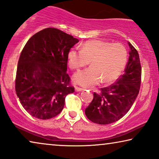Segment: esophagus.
<instances>
[{
	"label": "esophagus",
	"mask_w": 159,
	"mask_h": 159,
	"mask_svg": "<svg viewBox=\"0 0 159 159\" xmlns=\"http://www.w3.org/2000/svg\"><path fill=\"white\" fill-rule=\"evenodd\" d=\"M83 90V89L81 87H78V86H75V92H81Z\"/></svg>",
	"instance_id": "1"
}]
</instances>
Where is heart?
Instances as JSON below:
<instances>
[{"label":"heart","instance_id":"heart-1","mask_svg":"<svg viewBox=\"0 0 159 159\" xmlns=\"http://www.w3.org/2000/svg\"><path fill=\"white\" fill-rule=\"evenodd\" d=\"M128 53L125 46L102 40L86 41L82 48H72L67 54L71 69L79 70L91 61L92 66L73 76L75 84L92 87L99 84L109 83L117 79L125 68Z\"/></svg>","mask_w":159,"mask_h":159}]
</instances>
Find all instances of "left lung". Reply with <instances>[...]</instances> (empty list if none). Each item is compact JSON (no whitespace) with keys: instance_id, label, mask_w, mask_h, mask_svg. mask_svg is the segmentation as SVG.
<instances>
[{"instance_id":"8db88e82","label":"left lung","mask_w":159,"mask_h":159,"mask_svg":"<svg viewBox=\"0 0 159 159\" xmlns=\"http://www.w3.org/2000/svg\"><path fill=\"white\" fill-rule=\"evenodd\" d=\"M129 46V57L125 73L100 93L94 92L92 102L85 110L91 121L98 124H109L124 117L129 111L139 94L141 84L142 67L139 54L134 46Z\"/></svg>"}]
</instances>
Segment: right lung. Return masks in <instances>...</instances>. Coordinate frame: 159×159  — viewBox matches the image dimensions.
<instances>
[{
  "label": "right lung",
  "mask_w": 159,
  "mask_h": 159,
  "mask_svg": "<svg viewBox=\"0 0 159 159\" xmlns=\"http://www.w3.org/2000/svg\"><path fill=\"white\" fill-rule=\"evenodd\" d=\"M79 40L48 27L28 40L21 52L15 90L27 113L49 119L62 111L65 97L75 92L67 73V54Z\"/></svg>",
  "instance_id": "1"
}]
</instances>
